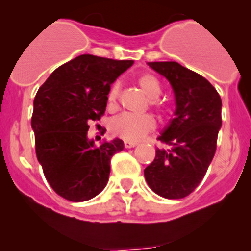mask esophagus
I'll return each mask as SVG.
<instances>
[{
    "mask_svg": "<svg viewBox=\"0 0 251 251\" xmlns=\"http://www.w3.org/2000/svg\"><path fill=\"white\" fill-rule=\"evenodd\" d=\"M124 146H125V148H133V147L137 146V143L132 141H124Z\"/></svg>",
    "mask_w": 251,
    "mask_h": 251,
    "instance_id": "esophagus-1",
    "label": "esophagus"
}]
</instances>
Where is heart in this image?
<instances>
[{"instance_id": "obj_1", "label": "heart", "mask_w": 251, "mask_h": 251, "mask_svg": "<svg viewBox=\"0 0 251 251\" xmlns=\"http://www.w3.org/2000/svg\"><path fill=\"white\" fill-rule=\"evenodd\" d=\"M136 83L149 100V107L156 111L163 110V104L158 100L161 93V85L158 77L153 74H142L137 77ZM120 86L118 82L113 83L107 95V104L109 109H115L118 104V97ZM155 120L149 114L144 115H132V114H121L113 119L110 123V131L114 136L126 141H140L147 133L154 130Z\"/></svg>"}]
</instances>
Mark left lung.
<instances>
[{
	"label": "left lung",
	"instance_id": "obj_1",
	"mask_svg": "<svg viewBox=\"0 0 251 251\" xmlns=\"http://www.w3.org/2000/svg\"><path fill=\"white\" fill-rule=\"evenodd\" d=\"M168 78L176 100L175 116L158 140L168 149L155 151L144 169L153 192L166 199H181L198 187L216 151L222 125L221 97L214 86L177 62H149Z\"/></svg>",
	"mask_w": 251,
	"mask_h": 251
}]
</instances>
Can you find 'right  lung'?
<instances>
[{"mask_svg":"<svg viewBox=\"0 0 251 251\" xmlns=\"http://www.w3.org/2000/svg\"><path fill=\"white\" fill-rule=\"evenodd\" d=\"M132 64L81 54L57 68L37 91L31 118L36 156L50 186L64 199L86 201L107 186L110 159L124 142L96 147L87 137L88 124L104 114L110 85Z\"/></svg>","mask_w":251,"mask_h":251,"instance_id":"1","label":"right lung"}]
</instances>
